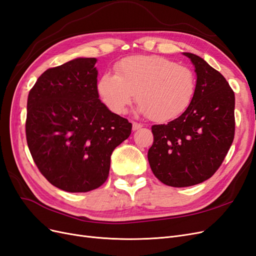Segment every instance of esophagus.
Returning <instances> with one entry per match:
<instances>
[{"label":"esophagus","mask_w":256,"mask_h":256,"mask_svg":"<svg viewBox=\"0 0 256 256\" xmlns=\"http://www.w3.org/2000/svg\"><path fill=\"white\" fill-rule=\"evenodd\" d=\"M141 128H142V125H141V124L136 122H132V130H134V131H136V130L141 129Z\"/></svg>","instance_id":"34e87169"}]
</instances>
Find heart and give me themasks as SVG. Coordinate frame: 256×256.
<instances>
[{
  "label": "heart",
  "mask_w": 256,
  "mask_h": 256,
  "mask_svg": "<svg viewBox=\"0 0 256 256\" xmlns=\"http://www.w3.org/2000/svg\"><path fill=\"white\" fill-rule=\"evenodd\" d=\"M196 86V76L189 67L157 56H134L120 62L115 74H104L97 92L115 114L125 112L136 94L138 112L164 122L188 109Z\"/></svg>",
  "instance_id": "1"
}]
</instances>
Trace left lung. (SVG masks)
Wrapping results in <instances>:
<instances>
[{"label": "left lung", "instance_id": "obj_1", "mask_svg": "<svg viewBox=\"0 0 256 256\" xmlns=\"http://www.w3.org/2000/svg\"><path fill=\"white\" fill-rule=\"evenodd\" d=\"M182 54L194 66V97L180 118L152 127L154 143L147 154L154 176L176 188L210 178L235 134V95L228 81L202 58Z\"/></svg>", "mask_w": 256, "mask_h": 256}]
</instances>
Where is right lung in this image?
<instances>
[{
  "instance_id": "1",
  "label": "right lung",
  "mask_w": 256,
  "mask_h": 256,
  "mask_svg": "<svg viewBox=\"0 0 256 256\" xmlns=\"http://www.w3.org/2000/svg\"><path fill=\"white\" fill-rule=\"evenodd\" d=\"M96 63L95 58H78L48 69L28 98L30 154L48 182L67 192L100 187L113 150L132 128L99 99Z\"/></svg>"
}]
</instances>
